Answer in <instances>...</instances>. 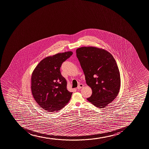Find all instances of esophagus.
Here are the masks:
<instances>
[{
    "label": "esophagus",
    "instance_id": "obj_1",
    "mask_svg": "<svg viewBox=\"0 0 149 149\" xmlns=\"http://www.w3.org/2000/svg\"><path fill=\"white\" fill-rule=\"evenodd\" d=\"M84 87V85L82 84H80L78 86V87H77V89H80L83 88V87Z\"/></svg>",
    "mask_w": 149,
    "mask_h": 149
}]
</instances>
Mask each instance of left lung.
<instances>
[{"instance_id":"1","label":"left lung","mask_w":149,"mask_h":149,"mask_svg":"<svg viewBox=\"0 0 149 149\" xmlns=\"http://www.w3.org/2000/svg\"><path fill=\"white\" fill-rule=\"evenodd\" d=\"M76 55L91 88L87 100L100 109L106 107L116 99L120 87V76L116 60L107 50L93 47H81Z\"/></svg>"}]
</instances>
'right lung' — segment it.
Masks as SVG:
<instances>
[{"mask_svg": "<svg viewBox=\"0 0 149 149\" xmlns=\"http://www.w3.org/2000/svg\"><path fill=\"white\" fill-rule=\"evenodd\" d=\"M72 52L56 54L40 61L31 77L33 98L48 112L58 111L66 105L72 92L67 89V81L60 73L62 63L72 55Z\"/></svg>", "mask_w": 149, "mask_h": 149, "instance_id": "add662e5", "label": "right lung"}]
</instances>
